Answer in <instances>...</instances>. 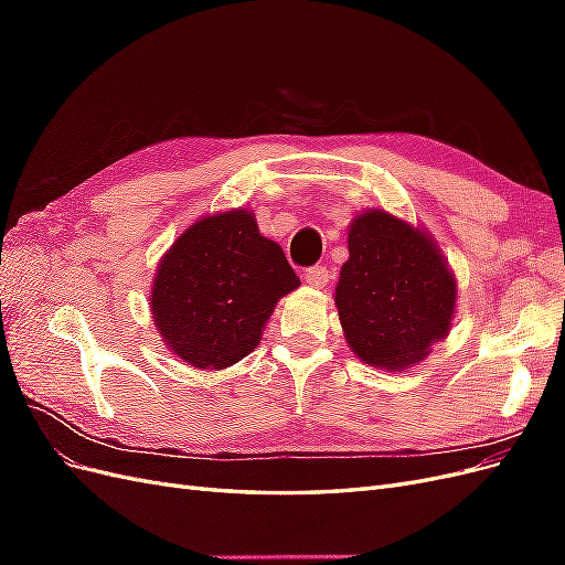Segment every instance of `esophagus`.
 <instances>
[{
    "label": "esophagus",
    "mask_w": 565,
    "mask_h": 565,
    "mask_svg": "<svg viewBox=\"0 0 565 565\" xmlns=\"http://www.w3.org/2000/svg\"><path fill=\"white\" fill-rule=\"evenodd\" d=\"M330 268L328 266H311V268H306L303 270V280H306V285H311V287H324L330 282Z\"/></svg>",
    "instance_id": "1"
}]
</instances>
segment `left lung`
<instances>
[{
	"instance_id": "obj_1",
	"label": "left lung",
	"mask_w": 565,
	"mask_h": 565,
	"mask_svg": "<svg viewBox=\"0 0 565 565\" xmlns=\"http://www.w3.org/2000/svg\"><path fill=\"white\" fill-rule=\"evenodd\" d=\"M457 285L429 235L386 212H365L349 231L334 303L361 361L403 370L424 361L450 330Z\"/></svg>"
}]
</instances>
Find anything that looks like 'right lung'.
I'll return each instance as SVG.
<instances>
[{
	"label": "right lung",
	"instance_id": "add662e5",
	"mask_svg": "<svg viewBox=\"0 0 565 565\" xmlns=\"http://www.w3.org/2000/svg\"><path fill=\"white\" fill-rule=\"evenodd\" d=\"M299 287L280 245L235 210L198 221L164 254L150 306L167 347L193 367H228L254 351L276 301Z\"/></svg>",
	"mask_w": 565,
	"mask_h": 565
}]
</instances>
